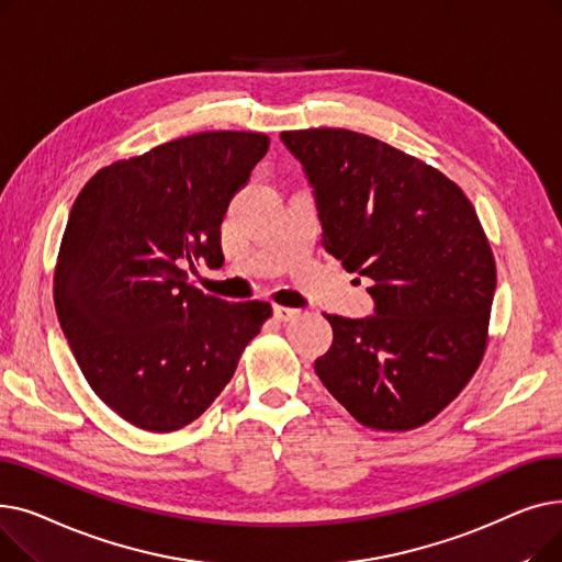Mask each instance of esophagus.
I'll list each match as a JSON object with an SVG mask.
<instances>
[{
	"label": "esophagus",
	"instance_id": "obj_1",
	"mask_svg": "<svg viewBox=\"0 0 562 562\" xmlns=\"http://www.w3.org/2000/svg\"><path fill=\"white\" fill-rule=\"evenodd\" d=\"M273 316H276L278 321L286 323V321H291V318H296V316H299V310L284 307V305H276V307H273Z\"/></svg>",
	"mask_w": 562,
	"mask_h": 562
}]
</instances>
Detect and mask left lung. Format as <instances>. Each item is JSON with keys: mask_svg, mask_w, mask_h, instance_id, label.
<instances>
[{"mask_svg": "<svg viewBox=\"0 0 562 562\" xmlns=\"http://www.w3.org/2000/svg\"><path fill=\"white\" fill-rule=\"evenodd\" d=\"M280 138L312 187L323 248L371 280V316L326 314L333 346L314 371L360 424L424 426L462 392L487 344L496 266L474 206L449 177L367 134Z\"/></svg>", "mask_w": 562, "mask_h": 562, "instance_id": "1", "label": "left lung"}]
</instances>
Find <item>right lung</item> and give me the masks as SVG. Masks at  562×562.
Wrapping results in <instances>:
<instances>
[{
    "label": "right lung",
    "instance_id": "1",
    "mask_svg": "<svg viewBox=\"0 0 562 562\" xmlns=\"http://www.w3.org/2000/svg\"><path fill=\"white\" fill-rule=\"evenodd\" d=\"M271 138L200 132L115 161L77 195L54 303L93 392L153 432L184 428L232 380L269 303H227L189 280L223 263L221 223Z\"/></svg>",
    "mask_w": 562,
    "mask_h": 562
}]
</instances>
